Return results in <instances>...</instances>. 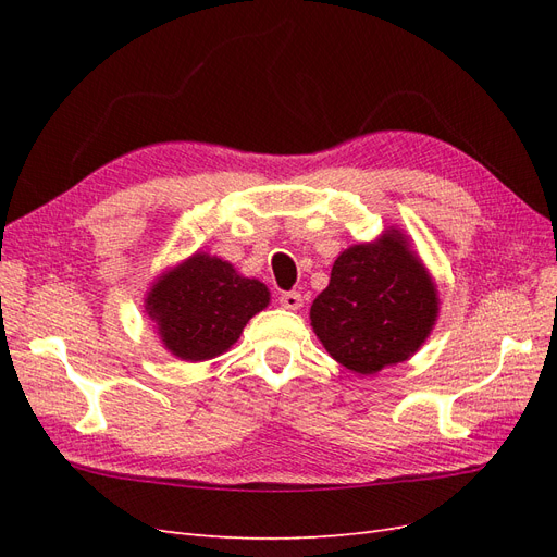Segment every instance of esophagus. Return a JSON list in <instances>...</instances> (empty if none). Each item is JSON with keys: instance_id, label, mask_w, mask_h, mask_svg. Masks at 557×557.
<instances>
[{"instance_id": "1", "label": "esophagus", "mask_w": 557, "mask_h": 557, "mask_svg": "<svg viewBox=\"0 0 557 557\" xmlns=\"http://www.w3.org/2000/svg\"><path fill=\"white\" fill-rule=\"evenodd\" d=\"M281 307L288 309V311H297L301 307V295L297 290H290V293H283L281 295Z\"/></svg>"}]
</instances>
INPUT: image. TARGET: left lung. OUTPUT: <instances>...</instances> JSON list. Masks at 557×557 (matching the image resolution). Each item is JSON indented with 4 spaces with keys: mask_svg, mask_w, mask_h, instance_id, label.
Returning a JSON list of instances; mask_svg holds the SVG:
<instances>
[{
    "mask_svg": "<svg viewBox=\"0 0 557 557\" xmlns=\"http://www.w3.org/2000/svg\"><path fill=\"white\" fill-rule=\"evenodd\" d=\"M440 297L436 285L395 227L334 260L330 285L311 305V327L330 356L356 374L409 360L425 344Z\"/></svg>",
    "mask_w": 557,
    "mask_h": 557,
    "instance_id": "left-lung-1",
    "label": "left lung"
}]
</instances>
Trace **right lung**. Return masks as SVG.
<instances>
[{
    "label": "right lung",
    "mask_w": 557,
    "mask_h": 557,
    "mask_svg": "<svg viewBox=\"0 0 557 557\" xmlns=\"http://www.w3.org/2000/svg\"><path fill=\"white\" fill-rule=\"evenodd\" d=\"M267 305L264 283L237 274L230 262L209 252H195L172 267L146 295V313L164 348L188 362L221 356Z\"/></svg>",
    "instance_id": "obj_1"
}]
</instances>
